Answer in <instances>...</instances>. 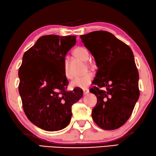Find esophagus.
<instances>
[{"label": "esophagus", "instance_id": "34e87169", "mask_svg": "<svg viewBox=\"0 0 156 156\" xmlns=\"http://www.w3.org/2000/svg\"><path fill=\"white\" fill-rule=\"evenodd\" d=\"M83 95H87V94L89 93V89L85 88V89H83Z\"/></svg>", "mask_w": 156, "mask_h": 156}]
</instances>
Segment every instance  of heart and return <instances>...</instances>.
Wrapping results in <instances>:
<instances>
[{
    "instance_id": "heart-1",
    "label": "heart",
    "mask_w": 156,
    "mask_h": 156,
    "mask_svg": "<svg viewBox=\"0 0 156 156\" xmlns=\"http://www.w3.org/2000/svg\"><path fill=\"white\" fill-rule=\"evenodd\" d=\"M73 55L75 56L76 58H80L83 61H87L89 58V52L83 47H77L73 51ZM64 73L65 75L67 78H70V75L69 74L68 71V61L66 60L64 61ZM93 79V75L91 73H88L83 76H77L74 79L71 81L70 86L73 88H80V89H85L90 86L92 81Z\"/></svg>"
}]
</instances>
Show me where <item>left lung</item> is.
Returning a JSON list of instances; mask_svg holds the SVG:
<instances>
[{
    "instance_id": "obj_1",
    "label": "left lung",
    "mask_w": 156,
    "mask_h": 156,
    "mask_svg": "<svg viewBox=\"0 0 156 156\" xmlns=\"http://www.w3.org/2000/svg\"><path fill=\"white\" fill-rule=\"evenodd\" d=\"M80 38L98 68L93 81L95 86L90 90L98 99L92 117L104 130L118 129L131 115L140 97L133 53L108 32H92Z\"/></svg>"
}]
</instances>
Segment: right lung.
I'll use <instances>...</instances> for the list:
<instances>
[{"label": "right lung", "instance_id": "1", "mask_svg": "<svg viewBox=\"0 0 156 156\" xmlns=\"http://www.w3.org/2000/svg\"><path fill=\"white\" fill-rule=\"evenodd\" d=\"M75 43V36H43L23 57L19 70L23 107L28 119L45 131L66 128L72 117L71 107L83 96L79 89L66 90L68 81L63 66Z\"/></svg>", "mask_w": 156, "mask_h": 156}]
</instances>
